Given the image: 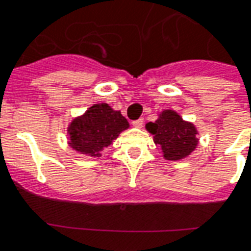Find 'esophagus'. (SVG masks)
I'll list each match as a JSON object with an SVG mask.
<instances>
[{
	"label": "esophagus",
	"mask_w": 251,
	"mask_h": 251,
	"mask_svg": "<svg viewBox=\"0 0 251 251\" xmlns=\"http://www.w3.org/2000/svg\"><path fill=\"white\" fill-rule=\"evenodd\" d=\"M131 125L134 126V127H141V126L144 125V118H140V120H135L131 122Z\"/></svg>",
	"instance_id": "obj_1"
}]
</instances>
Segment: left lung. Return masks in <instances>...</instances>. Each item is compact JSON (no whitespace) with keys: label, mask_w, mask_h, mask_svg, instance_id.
<instances>
[{"label":"left lung","mask_w":251,"mask_h":251,"mask_svg":"<svg viewBox=\"0 0 251 251\" xmlns=\"http://www.w3.org/2000/svg\"><path fill=\"white\" fill-rule=\"evenodd\" d=\"M146 129L154 135L155 144L161 145L163 157L170 161L189 155L198 144L196 127L176 111L165 110L155 122H149Z\"/></svg>","instance_id":"left-lung-1"}]
</instances>
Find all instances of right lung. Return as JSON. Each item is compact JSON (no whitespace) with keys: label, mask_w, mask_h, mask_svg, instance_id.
<instances>
[{"label":"right lung","mask_w":251,"mask_h":251,"mask_svg":"<svg viewBox=\"0 0 251 251\" xmlns=\"http://www.w3.org/2000/svg\"><path fill=\"white\" fill-rule=\"evenodd\" d=\"M127 126L125 117L107 103L93 105L69 126L70 146L79 153L98 157L101 149L109 146Z\"/></svg>","instance_id":"1"}]
</instances>
